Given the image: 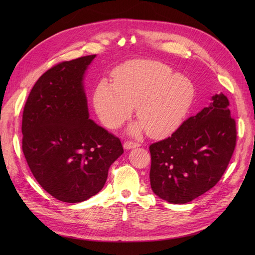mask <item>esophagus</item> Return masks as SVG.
Listing matches in <instances>:
<instances>
[{
    "instance_id": "1",
    "label": "esophagus",
    "mask_w": 255,
    "mask_h": 255,
    "mask_svg": "<svg viewBox=\"0 0 255 255\" xmlns=\"http://www.w3.org/2000/svg\"><path fill=\"white\" fill-rule=\"evenodd\" d=\"M140 144L138 142H134V141H127L125 142V144H123V146H125L126 150H130V149H134V148H138Z\"/></svg>"
}]
</instances>
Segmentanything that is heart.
Wrapping results in <instances>:
<instances>
[{
  "label": "heart",
  "mask_w": 255,
  "mask_h": 255,
  "mask_svg": "<svg viewBox=\"0 0 255 255\" xmlns=\"http://www.w3.org/2000/svg\"><path fill=\"white\" fill-rule=\"evenodd\" d=\"M113 80L100 81L94 94L99 119L109 128L120 127L136 106L140 121L129 127L132 135L142 130L152 137H164L180 127L195 98L189 79L173 74L155 60L127 61L113 72Z\"/></svg>",
  "instance_id": "b5f03b06"
}]
</instances>
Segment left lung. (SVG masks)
<instances>
[{
    "label": "left lung",
    "mask_w": 255,
    "mask_h": 255,
    "mask_svg": "<svg viewBox=\"0 0 255 255\" xmlns=\"http://www.w3.org/2000/svg\"><path fill=\"white\" fill-rule=\"evenodd\" d=\"M235 145V120L221 92L171 137L150 145L153 192L169 203L192 201L218 183Z\"/></svg>",
    "instance_id": "8db88e82"
}]
</instances>
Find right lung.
<instances>
[{
	"label": "right lung",
	"instance_id": "1",
	"mask_svg": "<svg viewBox=\"0 0 255 255\" xmlns=\"http://www.w3.org/2000/svg\"><path fill=\"white\" fill-rule=\"evenodd\" d=\"M95 57L64 61L43 73L22 116V150L30 171L45 191L67 203L97 195L123 153L119 138L89 119L84 76Z\"/></svg>",
	"mask_w": 255,
	"mask_h": 255
}]
</instances>
